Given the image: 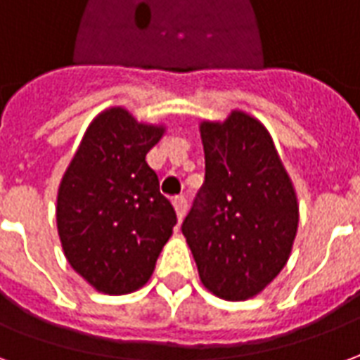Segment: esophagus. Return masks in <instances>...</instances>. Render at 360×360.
<instances>
[{
    "label": "esophagus",
    "mask_w": 360,
    "mask_h": 360,
    "mask_svg": "<svg viewBox=\"0 0 360 360\" xmlns=\"http://www.w3.org/2000/svg\"><path fill=\"white\" fill-rule=\"evenodd\" d=\"M172 205H174V211H176L178 222H182V219L186 217V211H188V203H186V199L176 198L174 201H172Z\"/></svg>",
    "instance_id": "esophagus-1"
}]
</instances>
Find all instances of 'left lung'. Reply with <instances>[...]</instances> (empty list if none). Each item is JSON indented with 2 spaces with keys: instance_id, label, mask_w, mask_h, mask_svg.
<instances>
[{
  "instance_id": "obj_1",
  "label": "left lung",
  "mask_w": 360,
  "mask_h": 360,
  "mask_svg": "<svg viewBox=\"0 0 360 360\" xmlns=\"http://www.w3.org/2000/svg\"><path fill=\"white\" fill-rule=\"evenodd\" d=\"M205 184L182 234L199 280L217 297L248 301L282 272L299 226L297 193L266 126L234 109L201 120Z\"/></svg>"
}]
</instances>
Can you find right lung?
<instances>
[{"label":"right lung","mask_w":360,"mask_h":360,"mask_svg":"<svg viewBox=\"0 0 360 360\" xmlns=\"http://www.w3.org/2000/svg\"><path fill=\"white\" fill-rule=\"evenodd\" d=\"M167 132L115 105L91 120L57 190V232L67 261L99 293L148 284L176 212L146 155Z\"/></svg>","instance_id":"add662e5"}]
</instances>
